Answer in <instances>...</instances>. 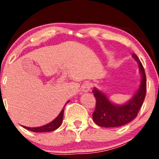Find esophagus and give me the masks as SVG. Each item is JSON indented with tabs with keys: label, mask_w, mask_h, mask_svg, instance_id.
Masks as SVG:
<instances>
[{
	"label": "esophagus",
	"mask_w": 159,
	"mask_h": 159,
	"mask_svg": "<svg viewBox=\"0 0 159 159\" xmlns=\"http://www.w3.org/2000/svg\"><path fill=\"white\" fill-rule=\"evenodd\" d=\"M91 87H92V84L91 82H85L82 86V91L83 92H89Z\"/></svg>",
	"instance_id": "34e87169"
}]
</instances>
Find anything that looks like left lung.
Instances as JSON below:
<instances>
[{"label": "left lung", "instance_id": "8db88e82", "mask_svg": "<svg viewBox=\"0 0 159 159\" xmlns=\"http://www.w3.org/2000/svg\"><path fill=\"white\" fill-rule=\"evenodd\" d=\"M132 57L138 62L142 75L140 86L131 99L123 105L111 102L102 91L94 88L92 92L96 98L95 110L92 118L95 124L104 128H116L125 125L136 118L146 94V76L142 64L135 54Z\"/></svg>", "mask_w": 159, "mask_h": 159}]
</instances>
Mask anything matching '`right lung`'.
Here are the masks:
<instances>
[{
	"label": "right lung",
	"instance_id": "right-lung-1",
	"mask_svg": "<svg viewBox=\"0 0 159 159\" xmlns=\"http://www.w3.org/2000/svg\"><path fill=\"white\" fill-rule=\"evenodd\" d=\"M69 102L68 101L66 104H68ZM65 104V105H66ZM64 111H65V107L63 108V109L61 110V111L60 112L58 115L57 116V118H54L52 121L48 123V124L45 125L41 126V127H35V128H29L26 127V126H23L25 129L29 130V131H34V132H48V131H52L58 129L60 127V125H61L62 121H63V115H64Z\"/></svg>",
	"mask_w": 159,
	"mask_h": 159
}]
</instances>
